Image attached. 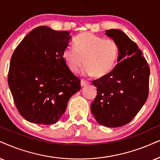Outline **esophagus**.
Listing matches in <instances>:
<instances>
[{
    "label": "esophagus",
    "instance_id": "esophagus-1",
    "mask_svg": "<svg viewBox=\"0 0 160 160\" xmlns=\"http://www.w3.org/2000/svg\"><path fill=\"white\" fill-rule=\"evenodd\" d=\"M88 84H90V82H88V81H86V80H81V82H80V85H81V86L82 87H83V86H87V85H88Z\"/></svg>",
    "mask_w": 160,
    "mask_h": 160
}]
</instances>
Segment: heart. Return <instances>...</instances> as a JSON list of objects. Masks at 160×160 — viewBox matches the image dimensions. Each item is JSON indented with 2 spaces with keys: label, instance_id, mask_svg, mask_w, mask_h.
Returning a JSON list of instances; mask_svg holds the SVG:
<instances>
[{
  "label": "heart",
  "instance_id": "1",
  "mask_svg": "<svg viewBox=\"0 0 160 160\" xmlns=\"http://www.w3.org/2000/svg\"><path fill=\"white\" fill-rule=\"evenodd\" d=\"M74 47L62 52V58L73 73H78L83 65L86 75L97 78L106 76L114 69L117 62L120 48L116 40L104 39L91 32L80 34L74 40Z\"/></svg>",
  "mask_w": 160,
  "mask_h": 160
}]
</instances>
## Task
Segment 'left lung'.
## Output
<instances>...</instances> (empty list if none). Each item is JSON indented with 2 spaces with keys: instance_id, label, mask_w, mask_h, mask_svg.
I'll use <instances>...</instances> for the list:
<instances>
[{
  "instance_id": "obj_1",
  "label": "left lung",
  "mask_w": 160,
  "mask_h": 160,
  "mask_svg": "<svg viewBox=\"0 0 160 160\" xmlns=\"http://www.w3.org/2000/svg\"><path fill=\"white\" fill-rule=\"evenodd\" d=\"M106 35L118 44L119 62L112 72L92 81L98 92L91 112L100 125L117 128L130 122L146 102L150 68L138 46L124 32L109 29Z\"/></svg>"
}]
</instances>
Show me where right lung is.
I'll return each mask as SVG.
<instances>
[{
    "mask_svg": "<svg viewBox=\"0 0 160 160\" xmlns=\"http://www.w3.org/2000/svg\"><path fill=\"white\" fill-rule=\"evenodd\" d=\"M71 38L66 31L39 26L13 52L8 83L18 111L30 122L56 123L71 97L81 88L80 80L62 58Z\"/></svg>",
    "mask_w": 160,
    "mask_h": 160,
    "instance_id": "1",
    "label": "right lung"
}]
</instances>
